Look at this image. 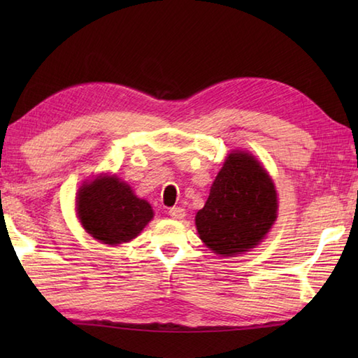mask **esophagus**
<instances>
[{
	"mask_svg": "<svg viewBox=\"0 0 358 358\" xmlns=\"http://www.w3.org/2000/svg\"><path fill=\"white\" fill-rule=\"evenodd\" d=\"M169 215H171L173 220H181V218H185L186 212H185L183 208H171V209H169Z\"/></svg>",
	"mask_w": 358,
	"mask_h": 358,
	"instance_id": "34e87169",
	"label": "esophagus"
}]
</instances>
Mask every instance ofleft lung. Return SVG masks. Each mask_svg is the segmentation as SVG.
Returning <instances> with one entry per match:
<instances>
[{"mask_svg": "<svg viewBox=\"0 0 358 358\" xmlns=\"http://www.w3.org/2000/svg\"><path fill=\"white\" fill-rule=\"evenodd\" d=\"M277 191L260 162L234 150L215 181L195 226L210 250L224 257L248 252L260 243L277 220Z\"/></svg>", "mask_w": 358, "mask_h": 358, "instance_id": "obj_1", "label": "left lung"}]
</instances>
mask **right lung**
Wrapping results in <instances>:
<instances>
[{
    "label": "right lung",
    "mask_w": 358,
    "mask_h": 358,
    "mask_svg": "<svg viewBox=\"0 0 358 358\" xmlns=\"http://www.w3.org/2000/svg\"><path fill=\"white\" fill-rule=\"evenodd\" d=\"M77 214L90 237L110 246L138 237L154 218L150 204L115 175H100L78 189Z\"/></svg>",
    "instance_id": "right-lung-1"
}]
</instances>
